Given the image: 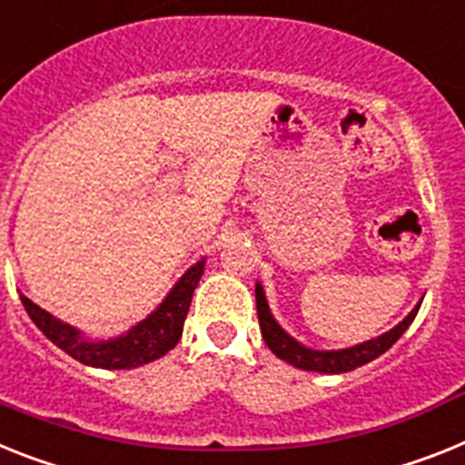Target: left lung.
<instances>
[{
    "mask_svg": "<svg viewBox=\"0 0 465 465\" xmlns=\"http://www.w3.org/2000/svg\"><path fill=\"white\" fill-rule=\"evenodd\" d=\"M255 300H257V319H260V329H262V338L267 342V347L279 359L292 364L295 369H302V371H317V373H345L352 371L357 366H364L369 361H373L376 357H381L383 352H388L390 347L395 345L401 338V333L409 329V323L416 319L419 314V307L416 305L409 317L404 322H400L395 329H390L388 333L378 335L373 341H366L361 345L347 347V350H310V347L300 345L295 338L281 329L276 319L272 317L269 312L267 298H264L262 286L257 283L255 286Z\"/></svg>",
    "mask_w": 465,
    "mask_h": 465,
    "instance_id": "obj_1",
    "label": "left lung"
}]
</instances>
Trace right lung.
<instances>
[{"mask_svg": "<svg viewBox=\"0 0 465 465\" xmlns=\"http://www.w3.org/2000/svg\"><path fill=\"white\" fill-rule=\"evenodd\" d=\"M205 269V260L196 262L174 288L167 292V298L160 302L155 312H151L143 322L132 326L124 335L111 338V341H87L77 329L68 323L58 322L49 312L37 307L30 298L21 295V302L35 326L49 338L56 347H61L70 357L96 369H136L148 364L153 359L167 354L182 338L184 319L189 314L191 298L196 291L198 281Z\"/></svg>", "mask_w": 465, "mask_h": 465, "instance_id": "add662e5", "label": "right lung"}]
</instances>
